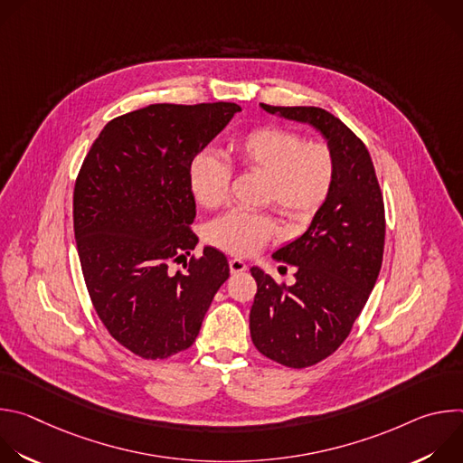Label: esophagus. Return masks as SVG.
Wrapping results in <instances>:
<instances>
[{
  "instance_id": "34e87169",
  "label": "esophagus",
  "mask_w": 463,
  "mask_h": 463,
  "mask_svg": "<svg viewBox=\"0 0 463 463\" xmlns=\"http://www.w3.org/2000/svg\"><path fill=\"white\" fill-rule=\"evenodd\" d=\"M229 268H231V273H232V275H240V273L247 271V263H245L243 260H240V258H232V260L229 261Z\"/></svg>"
}]
</instances>
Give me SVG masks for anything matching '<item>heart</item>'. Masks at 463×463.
<instances>
[{"instance_id":"heart-1","label":"heart","mask_w":463,"mask_h":463,"mask_svg":"<svg viewBox=\"0 0 463 463\" xmlns=\"http://www.w3.org/2000/svg\"><path fill=\"white\" fill-rule=\"evenodd\" d=\"M236 161L266 174L263 202L275 203L291 222H307L327 200L335 179V159L327 145L302 141L297 131L282 126H256L234 143ZM232 183L231 163L214 150L197 154L188 168V184L195 202L218 209L229 200ZM277 232L271 213L231 211L209 225L213 245L236 256H250Z\"/></svg>"}]
</instances>
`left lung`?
Returning <instances> with one entry per match:
<instances>
[{
  "label": "left lung",
  "mask_w": 463,
  "mask_h": 463,
  "mask_svg": "<svg viewBox=\"0 0 463 463\" xmlns=\"http://www.w3.org/2000/svg\"><path fill=\"white\" fill-rule=\"evenodd\" d=\"M268 113L311 124L335 159L327 200L307 231L273 258L295 266V284L250 269L256 295L249 315L256 350L289 368L332 355L350 335L381 271L384 203L364 143L335 115L313 106H269Z\"/></svg>",
  "instance_id": "left-lung-1"
}]
</instances>
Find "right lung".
<instances>
[{"label": "right lung", "instance_id": "1", "mask_svg": "<svg viewBox=\"0 0 463 463\" xmlns=\"http://www.w3.org/2000/svg\"><path fill=\"white\" fill-rule=\"evenodd\" d=\"M241 108L234 102L150 104L109 120L73 194L77 249L93 307L109 335L143 359L190 348L229 279L223 252L190 254L195 202L188 168Z\"/></svg>", "mask_w": 463, "mask_h": 463}]
</instances>
